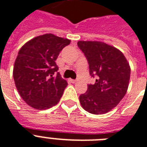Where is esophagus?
<instances>
[{
  "instance_id": "esophagus-1",
  "label": "esophagus",
  "mask_w": 147,
  "mask_h": 147,
  "mask_svg": "<svg viewBox=\"0 0 147 147\" xmlns=\"http://www.w3.org/2000/svg\"><path fill=\"white\" fill-rule=\"evenodd\" d=\"M70 81H71L72 83H76V82H77L78 80H71H71H70Z\"/></svg>"
}]
</instances>
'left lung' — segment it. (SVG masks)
Masks as SVG:
<instances>
[{"label": "left lung", "mask_w": 147, "mask_h": 147, "mask_svg": "<svg viewBox=\"0 0 147 147\" xmlns=\"http://www.w3.org/2000/svg\"><path fill=\"white\" fill-rule=\"evenodd\" d=\"M86 56L94 84L88 85L86 92L80 95L81 106L92 114H104L116 107L124 98L130 80L131 67L123 53L101 41H78Z\"/></svg>", "instance_id": "obj_1"}]
</instances>
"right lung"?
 <instances>
[{"label":"right lung","mask_w":147,"mask_h":147,"mask_svg":"<svg viewBox=\"0 0 147 147\" xmlns=\"http://www.w3.org/2000/svg\"><path fill=\"white\" fill-rule=\"evenodd\" d=\"M71 40L53 34L40 35L23 45L13 67V79L25 102L37 110L56 105L67 86L55 60Z\"/></svg>","instance_id":"add662e5"}]
</instances>
